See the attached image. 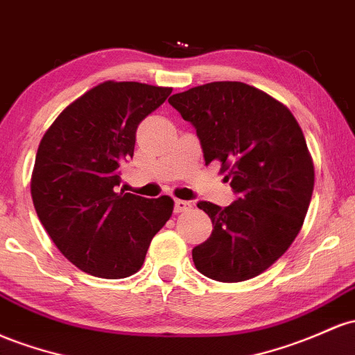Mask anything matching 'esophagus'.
I'll return each mask as SVG.
<instances>
[{
	"mask_svg": "<svg viewBox=\"0 0 355 355\" xmlns=\"http://www.w3.org/2000/svg\"><path fill=\"white\" fill-rule=\"evenodd\" d=\"M189 209H192V204L189 200H180V198L175 200V212H185Z\"/></svg>",
	"mask_w": 355,
	"mask_h": 355,
	"instance_id": "1",
	"label": "esophagus"
}]
</instances>
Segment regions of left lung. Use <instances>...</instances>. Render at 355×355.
Here are the masks:
<instances>
[{
  "label": "left lung",
  "instance_id": "obj_1",
  "mask_svg": "<svg viewBox=\"0 0 355 355\" xmlns=\"http://www.w3.org/2000/svg\"><path fill=\"white\" fill-rule=\"evenodd\" d=\"M168 103L192 123L205 165L217 159L239 196L227 207L198 202L212 234L193 264L216 282H246L282 258L298 236L315 185L313 159L285 104L244 83H209Z\"/></svg>",
  "mask_w": 355,
  "mask_h": 355
}]
</instances>
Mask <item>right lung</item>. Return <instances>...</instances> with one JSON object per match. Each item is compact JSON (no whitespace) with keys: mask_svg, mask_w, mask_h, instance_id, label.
Here are the masks:
<instances>
[{"mask_svg":"<svg viewBox=\"0 0 355 355\" xmlns=\"http://www.w3.org/2000/svg\"><path fill=\"white\" fill-rule=\"evenodd\" d=\"M170 94L171 87L101 83L70 103L38 145L30 182L35 210L58 251L84 272L135 275L171 217L168 196L116 192L139 123Z\"/></svg>","mask_w":355,"mask_h":355,"instance_id":"add662e5","label":"right lung"}]
</instances>
